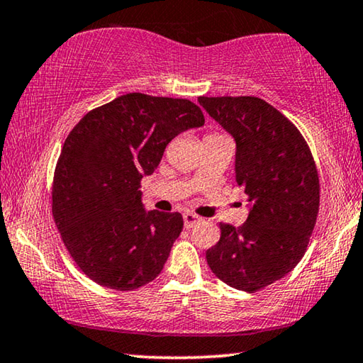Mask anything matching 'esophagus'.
I'll use <instances>...</instances> for the list:
<instances>
[{"label":"esophagus","instance_id":"1","mask_svg":"<svg viewBox=\"0 0 363 363\" xmlns=\"http://www.w3.org/2000/svg\"><path fill=\"white\" fill-rule=\"evenodd\" d=\"M200 220L202 218L196 213H184V226H186V228H192V226H196Z\"/></svg>","mask_w":363,"mask_h":363}]
</instances>
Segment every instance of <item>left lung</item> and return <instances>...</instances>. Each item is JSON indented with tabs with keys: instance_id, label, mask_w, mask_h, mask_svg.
<instances>
[{
	"instance_id": "1",
	"label": "left lung",
	"mask_w": 363,
	"mask_h": 363,
	"mask_svg": "<svg viewBox=\"0 0 363 363\" xmlns=\"http://www.w3.org/2000/svg\"><path fill=\"white\" fill-rule=\"evenodd\" d=\"M236 142V182L251 212L241 226L220 223L207 250L212 272L230 286L259 291L306 252L320 212V176L300 130L261 97H199Z\"/></svg>"
}]
</instances>
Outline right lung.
Returning a JSON list of instances; mask_svg holds the SVG:
<instances>
[{
    "instance_id": "1",
    "label": "right lung",
    "mask_w": 363,
    "mask_h": 363,
    "mask_svg": "<svg viewBox=\"0 0 363 363\" xmlns=\"http://www.w3.org/2000/svg\"><path fill=\"white\" fill-rule=\"evenodd\" d=\"M205 123L189 99L128 93L73 127L52 182V215L86 277L130 291L158 277L182 231L181 213L145 212L142 177L176 135Z\"/></svg>"
}]
</instances>
